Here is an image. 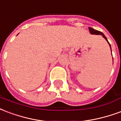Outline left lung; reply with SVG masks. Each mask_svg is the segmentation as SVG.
I'll return each instance as SVG.
<instances>
[{"mask_svg":"<svg viewBox=\"0 0 121 121\" xmlns=\"http://www.w3.org/2000/svg\"><path fill=\"white\" fill-rule=\"evenodd\" d=\"M89 30H90V32L91 34H92V35H102V36H103V37L104 38V39H105V40L107 41L108 43V44H109V46H110V49H111V52H112V48H111V45H110V44L109 43V42L108 41L107 38L106 37L105 35H104L103 33L100 32V31H97V30H94L93 28H89Z\"/></svg>","mask_w":121,"mask_h":121,"instance_id":"1","label":"left lung"}]
</instances>
